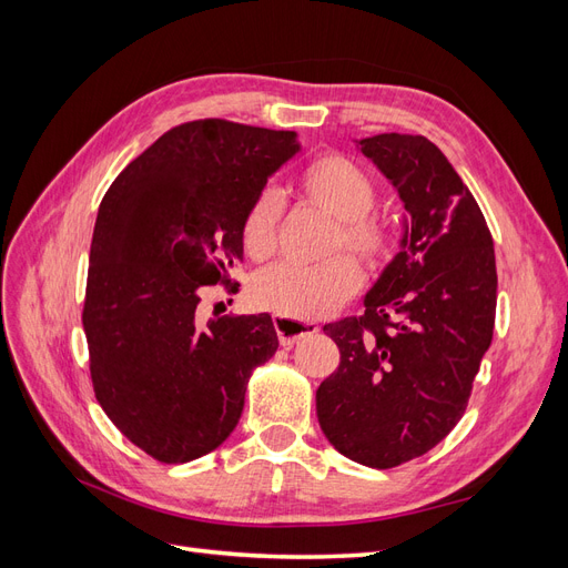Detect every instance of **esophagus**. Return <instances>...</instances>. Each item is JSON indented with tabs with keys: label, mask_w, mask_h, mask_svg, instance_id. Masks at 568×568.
<instances>
[{
	"label": "esophagus",
	"mask_w": 568,
	"mask_h": 568,
	"mask_svg": "<svg viewBox=\"0 0 568 568\" xmlns=\"http://www.w3.org/2000/svg\"><path fill=\"white\" fill-rule=\"evenodd\" d=\"M272 324H274V332H277L280 343L284 348H291L301 338L313 336V334L320 332V326L315 322H296V320L280 317V315L272 317Z\"/></svg>",
	"instance_id": "34e87169"
}]
</instances>
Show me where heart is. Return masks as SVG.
I'll return each instance as SVG.
<instances>
[{"label": "heart", "mask_w": 568, "mask_h": 568, "mask_svg": "<svg viewBox=\"0 0 568 568\" xmlns=\"http://www.w3.org/2000/svg\"><path fill=\"white\" fill-rule=\"evenodd\" d=\"M298 192L322 213L336 220L332 251L346 248L369 267H379L393 251V227L372 211L374 180L367 170L341 153H322L298 175ZM282 203L274 192L253 199L242 222V246L251 261H267L277 248ZM359 286V267L348 255H336L322 265L303 267L282 263L257 274L251 301L280 317L296 322L332 315Z\"/></svg>", "instance_id": "b5f03b06"}]
</instances>
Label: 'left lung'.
I'll return each instance as SVG.
<instances>
[{"label": "left lung", "instance_id": "obj_1", "mask_svg": "<svg viewBox=\"0 0 568 568\" xmlns=\"http://www.w3.org/2000/svg\"><path fill=\"white\" fill-rule=\"evenodd\" d=\"M357 146L398 189L407 225L365 315L324 324L341 363L317 388V419L341 455L390 469L436 448L467 409L497 270L486 217L434 142L386 132Z\"/></svg>", "mask_w": 568, "mask_h": 568}]
</instances>
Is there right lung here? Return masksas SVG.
<instances>
[{
	"instance_id": "right-lung-1",
	"label": "right lung",
	"mask_w": 568,
	"mask_h": 568,
	"mask_svg": "<svg viewBox=\"0 0 568 568\" xmlns=\"http://www.w3.org/2000/svg\"><path fill=\"white\" fill-rule=\"evenodd\" d=\"M296 132L203 118L159 136L99 205L82 326L94 395L136 448L165 464L209 455L242 417L257 365L277 351L272 317L205 326V286L239 291L242 222Z\"/></svg>"
}]
</instances>
